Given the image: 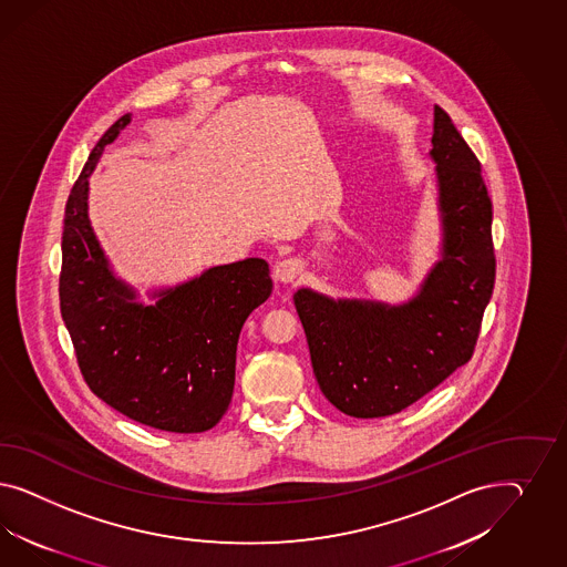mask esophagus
Instances as JSON below:
<instances>
[{
    "label": "esophagus",
    "instance_id": "esophagus-1",
    "mask_svg": "<svg viewBox=\"0 0 567 567\" xmlns=\"http://www.w3.org/2000/svg\"><path fill=\"white\" fill-rule=\"evenodd\" d=\"M301 275V264L295 258L280 259L275 266V278L278 282H295L297 276Z\"/></svg>",
    "mask_w": 567,
    "mask_h": 567
}]
</instances>
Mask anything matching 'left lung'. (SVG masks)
Masks as SVG:
<instances>
[{"label":"left lung","mask_w":567,"mask_h":567,"mask_svg":"<svg viewBox=\"0 0 567 567\" xmlns=\"http://www.w3.org/2000/svg\"><path fill=\"white\" fill-rule=\"evenodd\" d=\"M441 258L410 301L292 295L320 391L353 417L410 408L474 353L495 287L493 204L481 162L443 107L434 105Z\"/></svg>","instance_id":"8db88e82"}]
</instances>
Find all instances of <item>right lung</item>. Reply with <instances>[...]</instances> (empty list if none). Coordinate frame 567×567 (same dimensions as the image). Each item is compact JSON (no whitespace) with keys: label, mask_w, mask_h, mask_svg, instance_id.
<instances>
[{"label":"right lung","mask_w":567,"mask_h":567,"mask_svg":"<svg viewBox=\"0 0 567 567\" xmlns=\"http://www.w3.org/2000/svg\"><path fill=\"white\" fill-rule=\"evenodd\" d=\"M131 122L103 135L70 190L62 235L60 309L89 389L116 412L166 432H206L228 410L240 328L272 292L268 261L240 259L138 301L114 272L89 220V176L105 145Z\"/></svg>","instance_id":"right-lung-1"}]
</instances>
